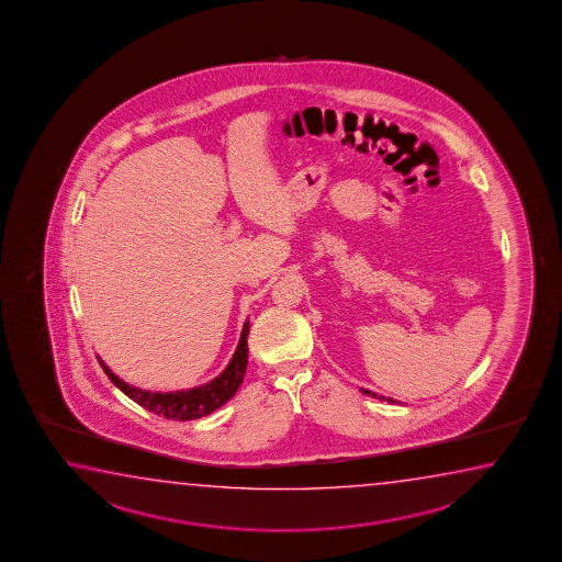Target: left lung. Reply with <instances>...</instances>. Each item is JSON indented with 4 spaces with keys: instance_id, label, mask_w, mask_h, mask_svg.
Instances as JSON below:
<instances>
[{
    "instance_id": "8db88e82",
    "label": "left lung",
    "mask_w": 562,
    "mask_h": 562,
    "mask_svg": "<svg viewBox=\"0 0 562 562\" xmlns=\"http://www.w3.org/2000/svg\"><path fill=\"white\" fill-rule=\"evenodd\" d=\"M362 393H366V395H372V397L385 398V397H380V395H375V393H370V391H368V389H362ZM387 403H397V401H395V398H387Z\"/></svg>"
}]
</instances>
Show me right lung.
<instances>
[{
    "label": "right lung",
    "mask_w": 562,
    "mask_h": 562,
    "mask_svg": "<svg viewBox=\"0 0 562 562\" xmlns=\"http://www.w3.org/2000/svg\"><path fill=\"white\" fill-rule=\"evenodd\" d=\"M247 337H249V321H245V325H243L241 338H239V345H237L232 362L227 363V368L217 375L216 380L199 385V387L173 391V393H151L146 389L132 387L119 375H114L101 358H97V360L101 363L104 373L109 375V380L113 381L124 395H128L132 401H136L149 413L165 416L169 420H196L200 416L214 413L237 393V389L245 378L247 358H249Z\"/></svg>",
    "instance_id": "1"
}]
</instances>
